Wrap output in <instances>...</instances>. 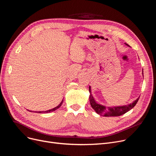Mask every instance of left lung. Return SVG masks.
Returning a JSON list of instances; mask_svg holds the SVG:
<instances>
[{"mask_svg":"<svg viewBox=\"0 0 156 156\" xmlns=\"http://www.w3.org/2000/svg\"><path fill=\"white\" fill-rule=\"evenodd\" d=\"M142 74H143L144 75L143 72H142ZM89 92H90L89 100H90V103L92 108L97 113L99 114L100 115H103L105 117H118V116L122 115L126 113L128 111L131 110L132 108H133L134 106L136 105L137 102L138 101V99L140 98H138L136 100H135L132 103L128 105L106 107L105 106L98 103L96 101H95L94 97L92 96V95L91 94L90 87H89Z\"/></svg>","mask_w":156,"mask_h":156,"instance_id":"8db88e82","label":"left lung"}]
</instances>
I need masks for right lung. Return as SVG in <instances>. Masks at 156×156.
Segmentation results:
<instances>
[{
    "mask_svg": "<svg viewBox=\"0 0 156 156\" xmlns=\"http://www.w3.org/2000/svg\"><path fill=\"white\" fill-rule=\"evenodd\" d=\"M62 100V101H61V103H60L57 106H56L55 108H53V109H51V110H47V111H43V112H37L36 113H49V112H53V111H55V110H56L57 109H58V108H60V106H61V105H62V103H63V101H64V100ZM28 111H29V110H28ZM31 112V111H30Z\"/></svg>",
    "mask_w": 156,
    "mask_h": 156,
    "instance_id": "add662e5",
    "label": "right lung"
}]
</instances>
